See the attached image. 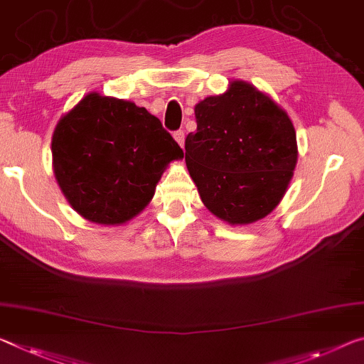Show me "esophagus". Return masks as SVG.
<instances>
[{
  "label": "esophagus",
  "instance_id": "obj_1",
  "mask_svg": "<svg viewBox=\"0 0 364 364\" xmlns=\"http://www.w3.org/2000/svg\"><path fill=\"white\" fill-rule=\"evenodd\" d=\"M173 137H175V141L180 144L181 147L184 146V131L183 129H178V131L173 132Z\"/></svg>",
  "mask_w": 364,
  "mask_h": 364
}]
</instances>
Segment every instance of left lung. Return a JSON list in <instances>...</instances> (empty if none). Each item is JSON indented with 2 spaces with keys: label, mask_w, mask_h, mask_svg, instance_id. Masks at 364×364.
<instances>
[{
  "label": "left lung",
  "mask_w": 364,
  "mask_h": 364,
  "mask_svg": "<svg viewBox=\"0 0 364 364\" xmlns=\"http://www.w3.org/2000/svg\"><path fill=\"white\" fill-rule=\"evenodd\" d=\"M194 113L198 129L186 136L184 159L204 205L232 225L272 212L296 165L288 114L243 80L199 102Z\"/></svg>",
  "instance_id": "1"
}]
</instances>
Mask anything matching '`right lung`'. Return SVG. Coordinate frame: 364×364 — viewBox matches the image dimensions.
<instances>
[{"label": "right lung", "instance_id": "obj_1", "mask_svg": "<svg viewBox=\"0 0 364 364\" xmlns=\"http://www.w3.org/2000/svg\"><path fill=\"white\" fill-rule=\"evenodd\" d=\"M51 152L58 184L73 209L103 225L137 215L166 165L183 157L146 108L94 92L60 119Z\"/></svg>", "mask_w": 364, "mask_h": 364}]
</instances>
